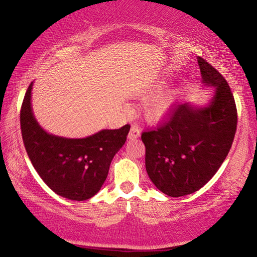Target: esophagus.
I'll use <instances>...</instances> for the list:
<instances>
[{
  "mask_svg": "<svg viewBox=\"0 0 257 257\" xmlns=\"http://www.w3.org/2000/svg\"><path fill=\"white\" fill-rule=\"evenodd\" d=\"M141 136V128L136 124H133L132 128H130V132L128 134V138L129 139H136Z\"/></svg>",
  "mask_w": 257,
  "mask_h": 257,
  "instance_id": "esophagus-1",
  "label": "esophagus"
}]
</instances>
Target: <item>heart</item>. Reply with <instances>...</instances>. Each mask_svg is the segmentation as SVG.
I'll list each match as a JSON object with an SVG mask.
<instances>
[{
	"instance_id": "heart-1",
	"label": "heart",
	"mask_w": 257,
	"mask_h": 257,
	"mask_svg": "<svg viewBox=\"0 0 257 257\" xmlns=\"http://www.w3.org/2000/svg\"><path fill=\"white\" fill-rule=\"evenodd\" d=\"M160 87L161 82H156L153 86H151L149 93L158 90ZM173 102H175V93L172 90H163V92H160L152 96L144 105L146 119L153 121V122L163 119L168 114Z\"/></svg>"
}]
</instances>
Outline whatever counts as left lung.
<instances>
[{"label":"left lung","instance_id":"obj_1","mask_svg":"<svg viewBox=\"0 0 257 257\" xmlns=\"http://www.w3.org/2000/svg\"><path fill=\"white\" fill-rule=\"evenodd\" d=\"M203 84L214 87L206 106L180 103L167 121L142 134L145 165L156 188L171 197L193 194L210 181L231 149L237 108L222 75L197 58Z\"/></svg>","mask_w":257,"mask_h":257}]
</instances>
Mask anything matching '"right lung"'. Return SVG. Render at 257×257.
I'll list each match as a JSON object with an SVG mask.
<instances>
[{
	"label": "right lung",
	"mask_w": 257,
	"mask_h": 257,
	"mask_svg": "<svg viewBox=\"0 0 257 257\" xmlns=\"http://www.w3.org/2000/svg\"><path fill=\"white\" fill-rule=\"evenodd\" d=\"M33 82L20 111L25 149L43 181L64 198L86 201L98 193L112 159L127 141L130 125L104 129L86 138H64L46 133L32 110Z\"/></svg>",
	"instance_id": "1"
}]
</instances>
